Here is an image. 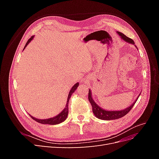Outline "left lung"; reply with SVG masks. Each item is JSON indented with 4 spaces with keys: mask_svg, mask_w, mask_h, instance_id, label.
I'll use <instances>...</instances> for the list:
<instances>
[{
    "mask_svg": "<svg viewBox=\"0 0 159 159\" xmlns=\"http://www.w3.org/2000/svg\"><path fill=\"white\" fill-rule=\"evenodd\" d=\"M118 34L121 36V39H123L124 41H125L128 43H131L132 44H134V41L131 39V38H128L125 34H123V33L120 32H117ZM140 95V94H139ZM139 95L138 96V98L139 97ZM88 99L89 102L92 106V111L93 113L95 115V116L96 117H98V119H102V120H113V119H117L121 118L122 117L125 116V115H127L132 107L134 106V105L135 104L137 99L135 100L131 106H129V107L121 110V111H106L105 109H103L102 108H101L98 104H96V103L94 102V100L93 99L92 97H91V91L90 89H89V93H88Z\"/></svg>",
    "mask_w": 159,
    "mask_h": 159,
    "instance_id": "obj_1",
    "label": "left lung"
}]
</instances>
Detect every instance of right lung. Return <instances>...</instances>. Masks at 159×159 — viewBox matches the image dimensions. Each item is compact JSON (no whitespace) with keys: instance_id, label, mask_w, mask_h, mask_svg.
I'll return each instance as SVG.
<instances>
[{"instance_id":"obj_1","label":"right lung","mask_w":159,"mask_h":159,"mask_svg":"<svg viewBox=\"0 0 159 159\" xmlns=\"http://www.w3.org/2000/svg\"><path fill=\"white\" fill-rule=\"evenodd\" d=\"M34 38V36H32L30 39H28V40L27 41L26 44L25 46V48H24V49L27 46V45L29 44V43L30 42V41L33 39ZM79 85V83H77L75 84L73 87L71 88V90L69 92V94H68V100H67V103H66V107L64 109V110L62 111L58 114L56 116L52 117V118H49V119H37V118H35V117H33L32 116H31V115H30V116L34 120V121L40 123H42V124H49V125H57V124H59L61 122H63L64 121H65V120L66 119L67 117H68V103H69V99L70 98H71V95H72V93H73L74 91H75V89H77V88L78 87Z\"/></svg>"}]
</instances>
